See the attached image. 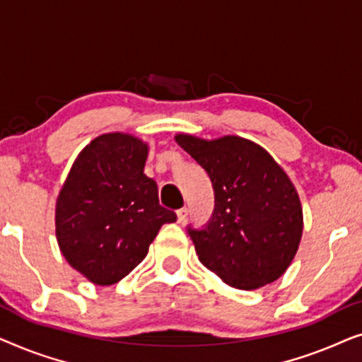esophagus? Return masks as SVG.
<instances>
[{
    "label": "esophagus",
    "instance_id": "obj_1",
    "mask_svg": "<svg viewBox=\"0 0 362 362\" xmlns=\"http://www.w3.org/2000/svg\"><path fill=\"white\" fill-rule=\"evenodd\" d=\"M176 216H177V222H185L186 217H187V209L186 207H181V209L176 211Z\"/></svg>",
    "mask_w": 362,
    "mask_h": 362
}]
</instances>
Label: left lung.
I'll return each mask as SVG.
<instances>
[{"label":"left lung","mask_w":362,"mask_h":362,"mask_svg":"<svg viewBox=\"0 0 362 362\" xmlns=\"http://www.w3.org/2000/svg\"><path fill=\"white\" fill-rule=\"evenodd\" d=\"M176 143L211 177L214 211L206 226H187L201 264L239 290H255L284 275L298 250L303 212L285 171L254 141L224 136Z\"/></svg>","instance_id":"1"}]
</instances>
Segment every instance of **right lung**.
<instances>
[{"instance_id": "add662e5", "label": "right lung", "mask_w": 362, "mask_h": 362, "mask_svg": "<svg viewBox=\"0 0 362 362\" xmlns=\"http://www.w3.org/2000/svg\"><path fill=\"white\" fill-rule=\"evenodd\" d=\"M148 146L107 133L81 151L57 197L56 235L62 255L95 285H113L148 254L176 214L160 206L156 182L143 173Z\"/></svg>"}]
</instances>
